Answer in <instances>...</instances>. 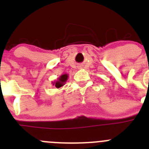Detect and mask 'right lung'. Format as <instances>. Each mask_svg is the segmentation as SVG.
I'll return each mask as SVG.
<instances>
[{
	"mask_svg": "<svg viewBox=\"0 0 149 149\" xmlns=\"http://www.w3.org/2000/svg\"><path fill=\"white\" fill-rule=\"evenodd\" d=\"M68 74L65 73V74H63L62 76H60V78H58L57 81H52V85L55 86L56 88L59 89V88L62 87L63 85L65 84V83L66 82V81L68 80Z\"/></svg>",
	"mask_w": 149,
	"mask_h": 149,
	"instance_id": "right-lung-1",
	"label": "right lung"
}]
</instances>
